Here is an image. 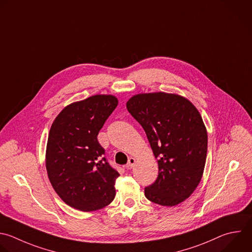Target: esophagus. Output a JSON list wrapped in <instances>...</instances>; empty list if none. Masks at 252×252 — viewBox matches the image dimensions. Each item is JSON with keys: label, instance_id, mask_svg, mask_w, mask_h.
Listing matches in <instances>:
<instances>
[{"label": "esophagus", "instance_id": "34e87169", "mask_svg": "<svg viewBox=\"0 0 252 252\" xmlns=\"http://www.w3.org/2000/svg\"><path fill=\"white\" fill-rule=\"evenodd\" d=\"M135 158H133V157H129V159H128V162H127V164H126V168L127 169H131L132 167L135 165Z\"/></svg>", "mask_w": 252, "mask_h": 252}]
</instances>
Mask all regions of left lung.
Wrapping results in <instances>:
<instances>
[{
    "instance_id": "left-lung-1",
    "label": "left lung",
    "mask_w": 252,
    "mask_h": 252,
    "mask_svg": "<svg viewBox=\"0 0 252 252\" xmlns=\"http://www.w3.org/2000/svg\"><path fill=\"white\" fill-rule=\"evenodd\" d=\"M127 111L143 127L158 162L156 181L145 197L173 207L198 187L205 168L208 133L196 107L186 98L164 92L132 96Z\"/></svg>"
}]
</instances>
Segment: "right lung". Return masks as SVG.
<instances>
[{
    "instance_id": "right-lung-1",
    "label": "right lung",
    "mask_w": 252,
    "mask_h": 252,
    "mask_svg": "<svg viewBox=\"0 0 252 252\" xmlns=\"http://www.w3.org/2000/svg\"><path fill=\"white\" fill-rule=\"evenodd\" d=\"M113 95H95L65 107L49 130L45 166L49 181L68 206L92 212L116 196L120 176L103 156L98 133L118 106Z\"/></svg>"
}]
</instances>
